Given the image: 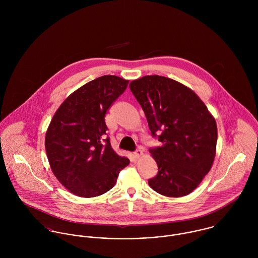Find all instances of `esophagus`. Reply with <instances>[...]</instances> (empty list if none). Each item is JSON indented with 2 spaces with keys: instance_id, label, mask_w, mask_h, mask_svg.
I'll use <instances>...</instances> for the list:
<instances>
[{
  "instance_id": "esophagus-1",
  "label": "esophagus",
  "mask_w": 258,
  "mask_h": 258,
  "mask_svg": "<svg viewBox=\"0 0 258 258\" xmlns=\"http://www.w3.org/2000/svg\"><path fill=\"white\" fill-rule=\"evenodd\" d=\"M142 155H143V151L140 150V149H138V150H136V151L134 152V157H135V158H140Z\"/></svg>"
}]
</instances>
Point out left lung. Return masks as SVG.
I'll use <instances>...</instances> for the list:
<instances>
[{
    "label": "left lung",
    "instance_id": "8db88e82",
    "mask_svg": "<svg viewBox=\"0 0 258 258\" xmlns=\"http://www.w3.org/2000/svg\"><path fill=\"white\" fill-rule=\"evenodd\" d=\"M160 147L149 152L158 174L148 181L160 195L180 198L190 194L210 172L217 150L218 128L201 98L184 84L160 75L130 83Z\"/></svg>",
    "mask_w": 258,
    "mask_h": 258
}]
</instances>
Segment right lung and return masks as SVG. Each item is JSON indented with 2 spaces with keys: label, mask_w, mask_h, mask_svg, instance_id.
I'll use <instances>...</instances> for the list:
<instances>
[{
  "label": "right lung",
  "mask_w": 258,
  "mask_h": 258,
  "mask_svg": "<svg viewBox=\"0 0 258 258\" xmlns=\"http://www.w3.org/2000/svg\"><path fill=\"white\" fill-rule=\"evenodd\" d=\"M129 80L103 75L73 92L54 113L45 133V151L56 179L81 198L105 194L129 165L105 138V114Z\"/></svg>",
  "instance_id": "obj_1"
}]
</instances>
